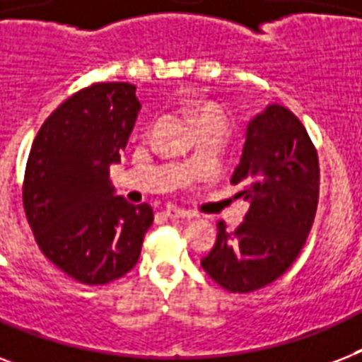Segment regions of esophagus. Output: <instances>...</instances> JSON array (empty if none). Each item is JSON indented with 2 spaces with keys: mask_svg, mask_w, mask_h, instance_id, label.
<instances>
[{
  "mask_svg": "<svg viewBox=\"0 0 362 362\" xmlns=\"http://www.w3.org/2000/svg\"><path fill=\"white\" fill-rule=\"evenodd\" d=\"M163 214L169 218V220H184V218H192V214L184 209H178V206H167L163 210Z\"/></svg>",
  "mask_w": 362,
  "mask_h": 362,
  "instance_id": "1",
  "label": "esophagus"
}]
</instances>
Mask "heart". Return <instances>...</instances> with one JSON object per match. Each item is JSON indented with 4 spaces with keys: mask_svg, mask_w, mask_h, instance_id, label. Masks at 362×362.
Returning <instances> with one entry per match:
<instances>
[{
    "mask_svg": "<svg viewBox=\"0 0 362 362\" xmlns=\"http://www.w3.org/2000/svg\"><path fill=\"white\" fill-rule=\"evenodd\" d=\"M192 118L199 129H206V127H214V129L226 131L227 120L226 116L221 115V110L212 103H199L193 107Z\"/></svg>",
    "mask_w": 362,
    "mask_h": 362,
    "instance_id": "1",
    "label": "heart"
}]
</instances>
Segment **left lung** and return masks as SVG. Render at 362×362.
<instances>
[{
  "label": "left lung",
  "mask_w": 362,
  "mask_h": 362,
  "mask_svg": "<svg viewBox=\"0 0 362 362\" xmlns=\"http://www.w3.org/2000/svg\"><path fill=\"white\" fill-rule=\"evenodd\" d=\"M231 184L250 209L233 233L218 223L214 247L201 264L227 291H257L297 259L320 201L317 152L291 110L269 105L247 124Z\"/></svg>",
  "instance_id": "1"
}]
</instances>
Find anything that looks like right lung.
<instances>
[{"label": "right lung", "mask_w": 362, "mask_h": 362, "mask_svg": "<svg viewBox=\"0 0 362 362\" xmlns=\"http://www.w3.org/2000/svg\"><path fill=\"white\" fill-rule=\"evenodd\" d=\"M129 82H98L48 116L25 165L24 210L42 255L73 280L103 286L139 261L150 204L115 195L120 161L141 110Z\"/></svg>", "instance_id": "right-lung-1"}]
</instances>
